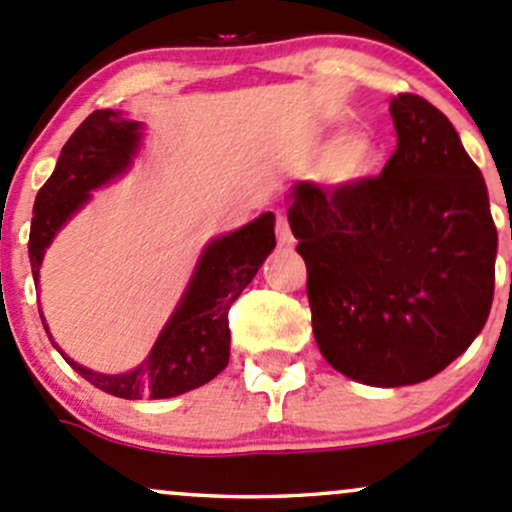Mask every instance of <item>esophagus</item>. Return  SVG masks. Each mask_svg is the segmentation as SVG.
Listing matches in <instances>:
<instances>
[{"label": "esophagus", "mask_w": 512, "mask_h": 512, "mask_svg": "<svg viewBox=\"0 0 512 512\" xmlns=\"http://www.w3.org/2000/svg\"><path fill=\"white\" fill-rule=\"evenodd\" d=\"M274 230H277V242L279 247H294V235L292 230H289V220H287V213L277 211V215H274Z\"/></svg>", "instance_id": "obj_1"}]
</instances>
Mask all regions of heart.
Instances as JSON below:
<instances>
[{"instance_id": "heart-1", "label": "heart", "mask_w": 512, "mask_h": 512, "mask_svg": "<svg viewBox=\"0 0 512 512\" xmlns=\"http://www.w3.org/2000/svg\"><path fill=\"white\" fill-rule=\"evenodd\" d=\"M375 161H378V144L373 134L365 129H351L328 147L321 174L333 184H348V181L363 179L373 169Z\"/></svg>"}]
</instances>
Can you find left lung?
Segmentation results:
<instances>
[{
  "mask_svg": "<svg viewBox=\"0 0 512 512\" xmlns=\"http://www.w3.org/2000/svg\"><path fill=\"white\" fill-rule=\"evenodd\" d=\"M397 149L380 176L289 196L316 346L375 387L414 385L459 358L491 314L498 233L486 181L444 112L390 100Z\"/></svg>",
  "mask_w": 512,
  "mask_h": 512,
  "instance_id": "obj_1",
  "label": "left lung"
}]
</instances>
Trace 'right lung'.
<instances>
[{
	"label": "right lung",
	"mask_w": 512,
	"mask_h": 512,
	"mask_svg": "<svg viewBox=\"0 0 512 512\" xmlns=\"http://www.w3.org/2000/svg\"><path fill=\"white\" fill-rule=\"evenodd\" d=\"M139 142L137 122L95 110L61 149L51 179L36 193L29 257L34 282L48 242L90 198V191L127 169ZM277 245L274 215L262 213L245 228L211 242L184 301L154 343L149 358L125 375H100L63 358L88 383L122 400H164L206 385L230 358L228 311ZM46 328V324H43ZM48 333V331H46ZM51 338V336H48Z\"/></svg>",
	"instance_id": "obj_1"
}]
</instances>
